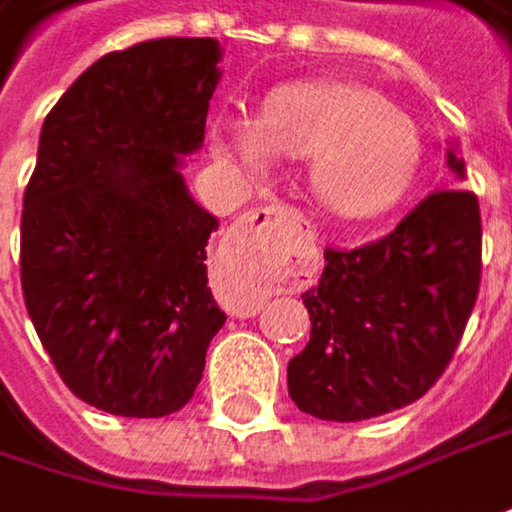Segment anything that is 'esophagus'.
Returning a JSON list of instances; mask_svg holds the SVG:
<instances>
[{"mask_svg": "<svg viewBox=\"0 0 512 512\" xmlns=\"http://www.w3.org/2000/svg\"><path fill=\"white\" fill-rule=\"evenodd\" d=\"M294 210L288 207H256L250 213H244L233 227L230 233L224 236V247L230 256L236 259H244L247 265H253V270L265 273L268 276L270 265L282 247V239H285V230L288 224L296 221Z\"/></svg>", "mask_w": 512, "mask_h": 512, "instance_id": "obj_1", "label": "esophagus"}]
</instances>
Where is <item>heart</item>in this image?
Returning <instances> with one entry per match:
<instances>
[{"label": "heart", "mask_w": 512, "mask_h": 512, "mask_svg": "<svg viewBox=\"0 0 512 512\" xmlns=\"http://www.w3.org/2000/svg\"><path fill=\"white\" fill-rule=\"evenodd\" d=\"M216 152L259 178L276 152L311 161V192L340 218L386 213L421 169V135L412 120L369 89L351 83H296L265 100L259 120L218 123Z\"/></svg>", "instance_id": "heart-1"}]
</instances>
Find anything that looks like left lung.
<instances>
[{"label": "left lung", "instance_id": "8db88e82", "mask_svg": "<svg viewBox=\"0 0 512 512\" xmlns=\"http://www.w3.org/2000/svg\"><path fill=\"white\" fill-rule=\"evenodd\" d=\"M449 167L464 161L449 152ZM481 285V210L464 187L429 192L360 247H325L302 302L311 340L288 363V395L320 421L354 423L421 400L447 371Z\"/></svg>", "mask_w": 512, "mask_h": 512}]
</instances>
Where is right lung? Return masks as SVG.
I'll return each instance as SVG.
<instances>
[{"label": "right lung", "instance_id": "right-lung-1", "mask_svg": "<svg viewBox=\"0 0 512 512\" xmlns=\"http://www.w3.org/2000/svg\"><path fill=\"white\" fill-rule=\"evenodd\" d=\"M218 57L210 37L112 51L42 123L22 198V296L65 386L109 415L178 412L224 325L204 265L218 221L178 172V155L204 143Z\"/></svg>", "mask_w": 512, "mask_h": 512}]
</instances>
